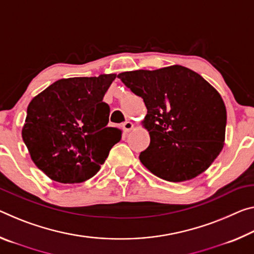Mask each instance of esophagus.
<instances>
[{
  "label": "esophagus",
  "mask_w": 254,
  "mask_h": 254,
  "mask_svg": "<svg viewBox=\"0 0 254 254\" xmlns=\"http://www.w3.org/2000/svg\"><path fill=\"white\" fill-rule=\"evenodd\" d=\"M122 127L124 132H130L132 128H133V123H132L131 121H127V122H124L122 124Z\"/></svg>",
  "instance_id": "esophagus-1"
}]
</instances>
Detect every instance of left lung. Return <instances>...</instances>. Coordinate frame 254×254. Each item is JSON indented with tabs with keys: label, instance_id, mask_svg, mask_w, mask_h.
<instances>
[{
	"label": "left lung",
	"instance_id": "obj_1",
	"mask_svg": "<svg viewBox=\"0 0 254 254\" xmlns=\"http://www.w3.org/2000/svg\"><path fill=\"white\" fill-rule=\"evenodd\" d=\"M147 107L143 127L150 144L140 162L170 182L192 180L210 166L224 147L226 107L202 76L182 65L118 75Z\"/></svg>",
	"mask_w": 254,
	"mask_h": 254
}]
</instances>
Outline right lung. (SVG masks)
<instances>
[{
  "label": "right lung",
  "mask_w": 254,
  "mask_h": 254,
  "mask_svg": "<svg viewBox=\"0 0 254 254\" xmlns=\"http://www.w3.org/2000/svg\"><path fill=\"white\" fill-rule=\"evenodd\" d=\"M116 74L61 79L29 103L22 139L31 159L51 180L81 183L105 162L122 132L108 127L104 96Z\"/></svg>",
  "instance_id": "1"
}]
</instances>
